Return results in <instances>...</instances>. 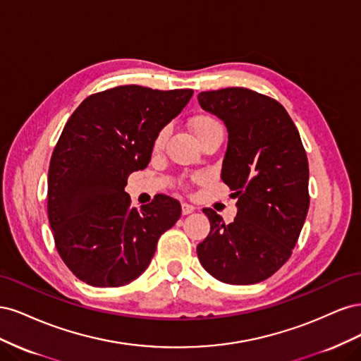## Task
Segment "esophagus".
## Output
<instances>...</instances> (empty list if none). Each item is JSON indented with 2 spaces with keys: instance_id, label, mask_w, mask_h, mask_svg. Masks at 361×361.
Here are the masks:
<instances>
[{
  "instance_id": "1",
  "label": "esophagus",
  "mask_w": 361,
  "mask_h": 361,
  "mask_svg": "<svg viewBox=\"0 0 361 361\" xmlns=\"http://www.w3.org/2000/svg\"><path fill=\"white\" fill-rule=\"evenodd\" d=\"M195 211V207L192 204H188V203H182V214L183 215H188L191 212Z\"/></svg>"
}]
</instances>
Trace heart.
Returning <instances> with one entry per match:
<instances>
[{
  "label": "heart",
  "mask_w": 361,
  "mask_h": 361,
  "mask_svg": "<svg viewBox=\"0 0 361 361\" xmlns=\"http://www.w3.org/2000/svg\"><path fill=\"white\" fill-rule=\"evenodd\" d=\"M190 126H191L192 133L195 134V137H197V138L202 137L204 133H207V130L215 129V128H221L220 123H218L216 120H215L214 117H211V116H197V117H194V118L191 120ZM167 134H169V129H167V128L161 129L159 133L157 134L155 141H154L155 150H159V149L164 146V143H166Z\"/></svg>",
  "instance_id": "obj_1"
}]
</instances>
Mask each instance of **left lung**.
Listing matches in <instances>:
<instances>
[{"label":"left lung","instance_id":"obj_1","mask_svg":"<svg viewBox=\"0 0 361 361\" xmlns=\"http://www.w3.org/2000/svg\"><path fill=\"white\" fill-rule=\"evenodd\" d=\"M197 99L227 128L221 179L238 197L233 223L204 207L211 232L197 256L216 280L255 285L285 265L298 241L310 202L307 157L297 126L271 97L228 87Z\"/></svg>","mask_w":361,"mask_h":361}]
</instances>
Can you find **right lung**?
I'll use <instances>...</instances> for the list:
<instances>
[{
    "label": "right lung",
    "instance_id": "add662e5",
    "mask_svg": "<svg viewBox=\"0 0 361 361\" xmlns=\"http://www.w3.org/2000/svg\"><path fill=\"white\" fill-rule=\"evenodd\" d=\"M192 93L114 87L84 99L64 126L49 162L48 218L59 255L87 285L118 288L140 277L179 220L178 200L159 194L138 212L125 187Z\"/></svg>",
    "mask_w": 361,
    "mask_h": 361
}]
</instances>
